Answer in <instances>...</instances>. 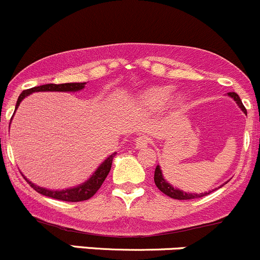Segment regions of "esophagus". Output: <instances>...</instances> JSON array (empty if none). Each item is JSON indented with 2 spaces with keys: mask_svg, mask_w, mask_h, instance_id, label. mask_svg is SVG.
<instances>
[{
  "mask_svg": "<svg viewBox=\"0 0 260 260\" xmlns=\"http://www.w3.org/2000/svg\"><path fill=\"white\" fill-rule=\"evenodd\" d=\"M150 144V138L148 135H141L139 136L138 139H136L135 141V146L138 149H143V148H146Z\"/></svg>",
  "mask_w": 260,
  "mask_h": 260,
  "instance_id": "esophagus-1",
  "label": "esophagus"
}]
</instances>
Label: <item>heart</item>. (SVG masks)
<instances>
[{"mask_svg": "<svg viewBox=\"0 0 260 260\" xmlns=\"http://www.w3.org/2000/svg\"><path fill=\"white\" fill-rule=\"evenodd\" d=\"M173 96V89L170 86L151 87L140 96V103L150 110L162 108L170 101Z\"/></svg>", "mask_w": 260, "mask_h": 260, "instance_id": "1", "label": "heart"}]
</instances>
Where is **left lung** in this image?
<instances>
[{"mask_svg": "<svg viewBox=\"0 0 260 260\" xmlns=\"http://www.w3.org/2000/svg\"><path fill=\"white\" fill-rule=\"evenodd\" d=\"M228 95L230 98L234 99L235 101H237V104L239 105V108L242 109L243 111L247 114V109L244 108V105H243L242 100H240V98L238 96V93L235 92H229ZM154 181H155V185L157 186V189L160 190V191L164 192L165 195H168V197L173 198V199H178V200H190V199H197V198H202L204 197V195H208L209 192H204V194H190V192H185V191H181V190L179 189H174V186H171L169 183H167V180H165L164 178H162L161 175V170H160L159 165L156 167V169H155V174H154Z\"/></svg>", "mask_w": 260, "mask_h": 260, "instance_id": "8db88e82", "label": "left lung"}]
</instances>
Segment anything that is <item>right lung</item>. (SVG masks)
<instances>
[{"label":"right lung","instance_id":"obj_1","mask_svg":"<svg viewBox=\"0 0 260 260\" xmlns=\"http://www.w3.org/2000/svg\"><path fill=\"white\" fill-rule=\"evenodd\" d=\"M85 82H69V84H46L42 85V86H35L32 89H27L21 92V95L18 96L17 104H16V109L17 106L20 105L21 101L26 98L30 93L35 92V91H79L81 89H84ZM114 155L112 154L103 164L99 167V169L93 173V175L91 176L89 180L86 183H84L82 185L76 186V188L72 189H66V190H47L44 188H40V186H36L35 184H32L31 181H28L26 179L28 184L31 185V188H34L37 192L40 194L45 195V197H50L53 198V199H58V200H63V202H71V203H76V202H84V200L90 199L91 197L98 192V190L101 188L103 183L105 181L106 176L108 174L110 173L111 169V164H112V159H114Z\"/></svg>","mask_w":260,"mask_h":260}]
</instances>
